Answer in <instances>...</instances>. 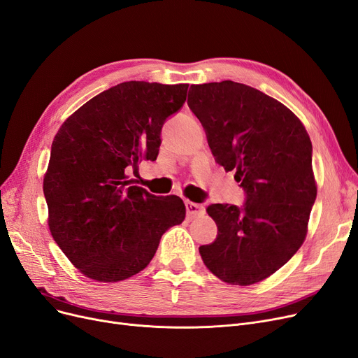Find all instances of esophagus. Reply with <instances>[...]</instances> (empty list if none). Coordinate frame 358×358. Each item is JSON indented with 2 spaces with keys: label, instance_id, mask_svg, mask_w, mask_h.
I'll list each match as a JSON object with an SVG mask.
<instances>
[{
  "label": "esophagus",
  "instance_id": "34e87169",
  "mask_svg": "<svg viewBox=\"0 0 358 358\" xmlns=\"http://www.w3.org/2000/svg\"><path fill=\"white\" fill-rule=\"evenodd\" d=\"M185 210H187V216L190 220L196 216H201L205 213V208L203 205H199V203H193V201H185Z\"/></svg>",
  "mask_w": 358,
  "mask_h": 358
}]
</instances>
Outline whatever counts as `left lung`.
I'll list each match as a JSON object with an SVG mask.
<instances>
[{"instance_id":"8db88e82","label":"left lung","mask_w":358,"mask_h":358,"mask_svg":"<svg viewBox=\"0 0 358 358\" xmlns=\"http://www.w3.org/2000/svg\"><path fill=\"white\" fill-rule=\"evenodd\" d=\"M187 103L205 129L216 164L236 171L241 208L215 203L213 243L200 245L206 268L232 285H252L297 253L317 189L312 142L285 105L243 83L192 85Z\"/></svg>"}]
</instances>
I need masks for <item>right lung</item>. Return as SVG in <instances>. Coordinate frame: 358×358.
<instances>
[{
    "label": "right lung",
    "instance_id": "add662e5",
    "mask_svg": "<svg viewBox=\"0 0 358 358\" xmlns=\"http://www.w3.org/2000/svg\"><path fill=\"white\" fill-rule=\"evenodd\" d=\"M189 85L124 82L103 90L58 130L43 178L51 234L73 265L98 282L143 271L164 232L185 217L178 196L131 185L127 171L155 161L166 118Z\"/></svg>",
    "mask_w": 358,
    "mask_h": 358
}]
</instances>
